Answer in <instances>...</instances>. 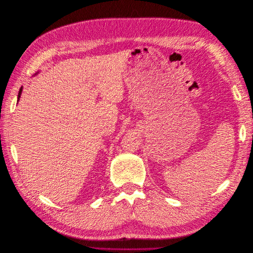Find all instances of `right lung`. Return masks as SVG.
<instances>
[{
    "label": "right lung",
    "mask_w": 253,
    "mask_h": 253,
    "mask_svg": "<svg viewBox=\"0 0 253 253\" xmlns=\"http://www.w3.org/2000/svg\"><path fill=\"white\" fill-rule=\"evenodd\" d=\"M21 92H22V87L20 88V90H19V95H18V100H19V98H20V95H21Z\"/></svg>",
    "instance_id": "add662e5"
}]
</instances>
